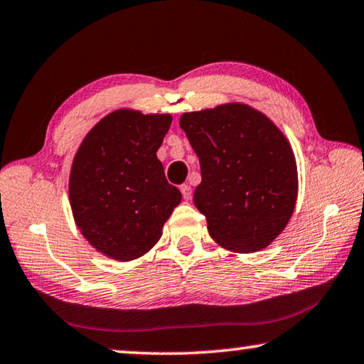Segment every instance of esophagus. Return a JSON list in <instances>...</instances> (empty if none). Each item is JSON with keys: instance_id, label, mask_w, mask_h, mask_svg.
<instances>
[{"instance_id": "34e87169", "label": "esophagus", "mask_w": 364, "mask_h": 364, "mask_svg": "<svg viewBox=\"0 0 364 364\" xmlns=\"http://www.w3.org/2000/svg\"><path fill=\"white\" fill-rule=\"evenodd\" d=\"M180 191H181V194H183V197H184V199H186V200H189L191 196H193V189H191L189 184H181Z\"/></svg>"}]
</instances>
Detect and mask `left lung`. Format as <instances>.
<instances>
[{
    "instance_id": "8db88e82",
    "label": "left lung",
    "mask_w": 364,
    "mask_h": 364,
    "mask_svg": "<svg viewBox=\"0 0 364 364\" xmlns=\"http://www.w3.org/2000/svg\"><path fill=\"white\" fill-rule=\"evenodd\" d=\"M180 127L199 157L194 204L213 241L237 254L268 247L287 226L299 193L284 133L241 102L186 112Z\"/></svg>"
}]
</instances>
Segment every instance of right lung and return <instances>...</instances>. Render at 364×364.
<instances>
[{
	"label": "right lung",
	"instance_id": "add662e5",
	"mask_svg": "<svg viewBox=\"0 0 364 364\" xmlns=\"http://www.w3.org/2000/svg\"><path fill=\"white\" fill-rule=\"evenodd\" d=\"M170 114L119 109L91 128L73 157L69 200L80 232L102 255L130 262L149 252L181 202L157 151Z\"/></svg>",
	"mask_w": 364,
	"mask_h": 364
}]
</instances>
